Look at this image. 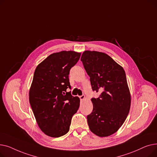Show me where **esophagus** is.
I'll list each match as a JSON object with an SVG mask.
<instances>
[{
	"label": "esophagus",
	"instance_id": "esophagus-1",
	"mask_svg": "<svg viewBox=\"0 0 157 157\" xmlns=\"http://www.w3.org/2000/svg\"><path fill=\"white\" fill-rule=\"evenodd\" d=\"M85 98V96L84 95H82L79 96V98H80V100H83Z\"/></svg>",
	"mask_w": 157,
	"mask_h": 157
}]
</instances>
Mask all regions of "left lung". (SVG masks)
Masks as SVG:
<instances>
[{
    "label": "left lung",
    "instance_id": "left-lung-1",
    "mask_svg": "<svg viewBox=\"0 0 157 157\" xmlns=\"http://www.w3.org/2000/svg\"><path fill=\"white\" fill-rule=\"evenodd\" d=\"M81 61L90 76L92 90L101 93L98 98H92L93 111L87 116L89 128L98 136H109L121 127L130 111L131 98L125 72L102 52L85 51Z\"/></svg>",
    "mask_w": 157,
    "mask_h": 157
}]
</instances>
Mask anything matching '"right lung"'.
I'll return each instance as SVG.
<instances>
[{
  "instance_id": "1",
  "label": "right lung",
  "mask_w": 157,
  "mask_h": 157,
  "mask_svg": "<svg viewBox=\"0 0 157 157\" xmlns=\"http://www.w3.org/2000/svg\"><path fill=\"white\" fill-rule=\"evenodd\" d=\"M80 53L62 51L48 56L36 67L29 92V101L37 124L52 137L67 134L71 120L79 107L69 79L71 69L78 62Z\"/></svg>"
}]
</instances>
